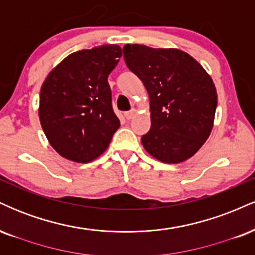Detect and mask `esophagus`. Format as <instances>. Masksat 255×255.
Instances as JSON below:
<instances>
[{
  "label": "esophagus",
  "instance_id": "1",
  "mask_svg": "<svg viewBox=\"0 0 255 255\" xmlns=\"http://www.w3.org/2000/svg\"><path fill=\"white\" fill-rule=\"evenodd\" d=\"M135 109H131L130 111H127V113L125 114V116H126V119L127 120H130V119H133L134 118V115H135Z\"/></svg>",
  "mask_w": 255,
  "mask_h": 255
}]
</instances>
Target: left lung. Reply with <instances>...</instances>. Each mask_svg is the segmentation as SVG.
Returning a JSON list of instances; mask_svg holds the SVG:
<instances>
[{"label": "left lung", "instance_id": "8db88e82", "mask_svg": "<svg viewBox=\"0 0 255 255\" xmlns=\"http://www.w3.org/2000/svg\"><path fill=\"white\" fill-rule=\"evenodd\" d=\"M124 57L150 99L151 128L141 136L145 150L171 164L194 156L211 134L217 108L209 73L178 49L126 44Z\"/></svg>", "mask_w": 255, "mask_h": 255}]
</instances>
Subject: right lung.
Returning a JSON list of instances; mask_svg holds the SVG:
<instances>
[{"instance_id": "obj_1", "label": "right lung", "mask_w": 255, "mask_h": 255, "mask_svg": "<svg viewBox=\"0 0 255 255\" xmlns=\"http://www.w3.org/2000/svg\"><path fill=\"white\" fill-rule=\"evenodd\" d=\"M121 56L115 44L73 52L44 80L39 121L50 145L66 159L92 162L119 129L108 77Z\"/></svg>"}]
</instances>
